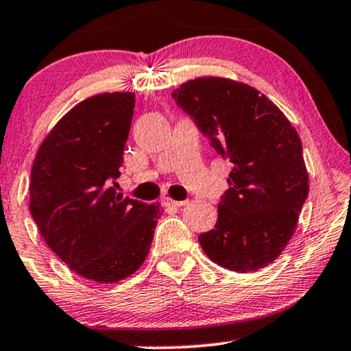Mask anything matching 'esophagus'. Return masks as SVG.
I'll return each mask as SVG.
<instances>
[{"label": "esophagus", "instance_id": "esophagus-1", "mask_svg": "<svg viewBox=\"0 0 351 351\" xmlns=\"http://www.w3.org/2000/svg\"><path fill=\"white\" fill-rule=\"evenodd\" d=\"M162 203H165V206H172V208H182V206H185L189 201H176L171 198H165L162 199Z\"/></svg>", "mask_w": 351, "mask_h": 351}]
</instances>
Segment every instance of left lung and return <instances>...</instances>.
<instances>
[{
	"instance_id": "1",
	"label": "left lung",
	"mask_w": 351,
	"mask_h": 351,
	"mask_svg": "<svg viewBox=\"0 0 351 351\" xmlns=\"http://www.w3.org/2000/svg\"><path fill=\"white\" fill-rule=\"evenodd\" d=\"M172 97L232 162L217 223L199 234L201 247L227 270L265 268L291 241L308 196L299 134L267 95L238 81L190 80Z\"/></svg>"
}]
</instances>
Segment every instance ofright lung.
I'll return each mask as SVG.
<instances>
[{"label": "right lung", "instance_id": "add662e5", "mask_svg": "<svg viewBox=\"0 0 351 351\" xmlns=\"http://www.w3.org/2000/svg\"><path fill=\"white\" fill-rule=\"evenodd\" d=\"M136 105L105 93L75 105L43 141L32 167L30 213L47 246L86 280L118 282L150 251L161 206L117 191Z\"/></svg>", "mask_w": 351, "mask_h": 351}]
</instances>
